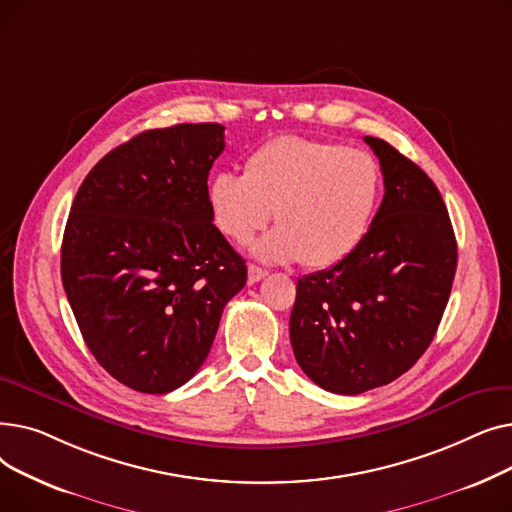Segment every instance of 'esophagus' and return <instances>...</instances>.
Returning a JSON list of instances; mask_svg holds the SVG:
<instances>
[{"label": "esophagus", "mask_w": 512, "mask_h": 512, "mask_svg": "<svg viewBox=\"0 0 512 512\" xmlns=\"http://www.w3.org/2000/svg\"><path fill=\"white\" fill-rule=\"evenodd\" d=\"M267 276V272L263 270V267H259V265H249V284H255V282H259V280H263Z\"/></svg>", "instance_id": "34e87169"}]
</instances>
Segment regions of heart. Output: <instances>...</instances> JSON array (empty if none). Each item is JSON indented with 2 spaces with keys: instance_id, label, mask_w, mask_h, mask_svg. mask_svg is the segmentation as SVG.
<instances>
[{
  "instance_id": "1",
  "label": "heart",
  "mask_w": 512,
  "mask_h": 512,
  "mask_svg": "<svg viewBox=\"0 0 512 512\" xmlns=\"http://www.w3.org/2000/svg\"><path fill=\"white\" fill-rule=\"evenodd\" d=\"M382 195L378 159L361 149L305 137L259 147L245 174L220 172L209 182L213 224L247 242L272 218L278 228L253 245L265 261L330 267L365 238Z\"/></svg>"
}]
</instances>
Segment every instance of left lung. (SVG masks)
Wrapping results in <instances>:
<instances>
[{
  "label": "left lung",
  "mask_w": 512,
  "mask_h": 512,
  "mask_svg": "<svg viewBox=\"0 0 512 512\" xmlns=\"http://www.w3.org/2000/svg\"><path fill=\"white\" fill-rule=\"evenodd\" d=\"M384 199L361 245L297 282L290 344L309 378L334 394L394 382L432 344L456 272V240L436 184L382 139L365 137Z\"/></svg>",
  "instance_id": "1"
}]
</instances>
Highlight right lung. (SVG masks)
Returning a JSON list of instances; mask_svg holds the SVG:
<instances>
[{"label":"right lung","instance_id":"obj_1","mask_svg":"<svg viewBox=\"0 0 512 512\" xmlns=\"http://www.w3.org/2000/svg\"><path fill=\"white\" fill-rule=\"evenodd\" d=\"M224 147L213 122L145 130L99 159L74 197L66 297L97 363L137 392L191 380L247 282L209 209L207 178Z\"/></svg>","mask_w":512,"mask_h":512}]
</instances>
